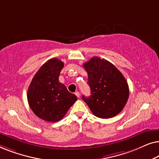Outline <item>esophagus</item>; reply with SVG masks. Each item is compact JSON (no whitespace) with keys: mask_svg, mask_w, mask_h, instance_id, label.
Listing matches in <instances>:
<instances>
[{"mask_svg":"<svg viewBox=\"0 0 159 159\" xmlns=\"http://www.w3.org/2000/svg\"><path fill=\"white\" fill-rule=\"evenodd\" d=\"M75 95H76V96H77V98H80V93L78 92V91H77V92H75Z\"/></svg>","mask_w":159,"mask_h":159,"instance_id":"1","label":"esophagus"}]
</instances>
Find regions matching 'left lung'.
<instances>
[{
  "label": "left lung",
  "mask_w": 159,
  "mask_h": 159,
  "mask_svg": "<svg viewBox=\"0 0 159 159\" xmlns=\"http://www.w3.org/2000/svg\"><path fill=\"white\" fill-rule=\"evenodd\" d=\"M83 66L88 72L89 97L82 96L95 116L108 119L119 114L129 98V86L122 74L111 63L98 56Z\"/></svg>",
  "instance_id": "obj_1"
}]
</instances>
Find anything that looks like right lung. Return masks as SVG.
<instances>
[{"label":"right lung","mask_w":159,"mask_h":159,"mask_svg":"<svg viewBox=\"0 0 159 159\" xmlns=\"http://www.w3.org/2000/svg\"><path fill=\"white\" fill-rule=\"evenodd\" d=\"M64 63L57 58L47 61L37 71L27 91V101L34 114L43 120L56 122L61 119L77 101L58 80Z\"/></svg>","instance_id":"add662e5"}]
</instances>
